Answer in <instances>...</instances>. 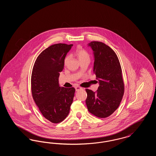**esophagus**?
<instances>
[{
    "label": "esophagus",
    "mask_w": 156,
    "mask_h": 156,
    "mask_svg": "<svg viewBox=\"0 0 156 156\" xmlns=\"http://www.w3.org/2000/svg\"><path fill=\"white\" fill-rule=\"evenodd\" d=\"M75 88L76 91H78V90H80L82 89L81 87H79V86H76V87H75Z\"/></svg>",
    "instance_id": "1"
}]
</instances>
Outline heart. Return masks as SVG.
<instances>
[{
    "instance_id": "obj_1",
    "label": "heart",
    "mask_w": 156,
    "mask_h": 156,
    "mask_svg": "<svg viewBox=\"0 0 156 156\" xmlns=\"http://www.w3.org/2000/svg\"><path fill=\"white\" fill-rule=\"evenodd\" d=\"M75 55L80 62L83 60H89L90 58V55L88 51L81 47H78V48L75 51ZM69 59V57L68 55L66 57L64 60L65 63H67Z\"/></svg>"
}]
</instances>
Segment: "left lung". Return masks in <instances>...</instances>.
I'll list each match as a JSON object with an SVG mask.
<instances>
[{
  "label": "left lung",
  "mask_w": 156,
  "mask_h": 156,
  "mask_svg": "<svg viewBox=\"0 0 156 156\" xmlns=\"http://www.w3.org/2000/svg\"><path fill=\"white\" fill-rule=\"evenodd\" d=\"M94 54V73L99 86L96 92L86 89L88 111L99 118H105L119 107L125 91L122 68L116 54L110 47L99 41L88 44Z\"/></svg>",
  "instance_id": "8db88e82"
}]
</instances>
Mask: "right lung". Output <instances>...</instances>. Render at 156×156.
<instances>
[{
	"label": "right lung",
	"mask_w": 156,
	"mask_h": 156,
	"mask_svg": "<svg viewBox=\"0 0 156 156\" xmlns=\"http://www.w3.org/2000/svg\"><path fill=\"white\" fill-rule=\"evenodd\" d=\"M73 44L50 45L37 57L31 77L32 97L45 118L58 123L67 118L74 97V88L60 87L59 73Z\"/></svg>",
	"instance_id": "right-lung-1"
}]
</instances>
